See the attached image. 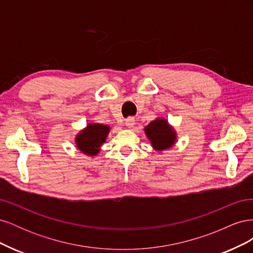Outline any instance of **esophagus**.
Masks as SVG:
<instances>
[{"label": "esophagus", "mask_w": 253, "mask_h": 253, "mask_svg": "<svg viewBox=\"0 0 253 253\" xmlns=\"http://www.w3.org/2000/svg\"><path fill=\"white\" fill-rule=\"evenodd\" d=\"M134 125H135V119H134V117H127L126 119V126H127V127H133L134 126Z\"/></svg>", "instance_id": "1"}]
</instances>
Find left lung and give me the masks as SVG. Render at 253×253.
<instances>
[{"label": "left lung", "instance_id": "obj_1", "mask_svg": "<svg viewBox=\"0 0 253 253\" xmlns=\"http://www.w3.org/2000/svg\"><path fill=\"white\" fill-rule=\"evenodd\" d=\"M152 147L157 151L170 149L176 140V133L165 119L157 118L144 127Z\"/></svg>", "mask_w": 253, "mask_h": 253}]
</instances>
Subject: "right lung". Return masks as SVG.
<instances>
[{
  "label": "right lung",
  "mask_w": 253,
  "mask_h": 253,
  "mask_svg": "<svg viewBox=\"0 0 253 253\" xmlns=\"http://www.w3.org/2000/svg\"><path fill=\"white\" fill-rule=\"evenodd\" d=\"M110 132V126L100 124L88 125L76 137L77 148L88 156L97 155Z\"/></svg>",
  "instance_id": "1"
}]
</instances>
